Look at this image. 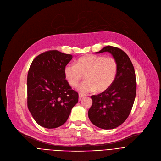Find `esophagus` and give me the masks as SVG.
Wrapping results in <instances>:
<instances>
[{
	"label": "esophagus",
	"instance_id": "1",
	"mask_svg": "<svg viewBox=\"0 0 161 161\" xmlns=\"http://www.w3.org/2000/svg\"><path fill=\"white\" fill-rule=\"evenodd\" d=\"M84 97H85V95H84L81 94V93H80V94H79V98H80V99H81V98H83Z\"/></svg>",
	"mask_w": 161,
	"mask_h": 161
}]
</instances>
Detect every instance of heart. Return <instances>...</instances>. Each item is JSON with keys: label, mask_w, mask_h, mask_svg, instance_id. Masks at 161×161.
Returning a JSON list of instances; mask_svg holds the SVG:
<instances>
[{"label": "heart", "mask_w": 161, "mask_h": 161, "mask_svg": "<svg viewBox=\"0 0 161 161\" xmlns=\"http://www.w3.org/2000/svg\"><path fill=\"white\" fill-rule=\"evenodd\" d=\"M117 68V63L113 57L89 54L79 58L75 64H67L64 74L72 87L77 86L85 75L86 80L78 87V91L85 94L96 89L98 92L108 89L116 78Z\"/></svg>", "instance_id": "1"}]
</instances>
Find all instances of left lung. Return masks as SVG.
Here are the masks:
<instances>
[{
	"label": "left lung",
	"instance_id": "obj_1",
	"mask_svg": "<svg viewBox=\"0 0 161 161\" xmlns=\"http://www.w3.org/2000/svg\"><path fill=\"white\" fill-rule=\"evenodd\" d=\"M110 53L117 63V73L112 85L97 95L91 96L88 111L91 123L103 129H113L129 117L136 93V75L129 56L121 49L108 46L96 53Z\"/></svg>",
	"mask_w": 161,
	"mask_h": 161
}]
</instances>
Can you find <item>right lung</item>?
Wrapping results in <instances>:
<instances>
[{"label": "right lung", "instance_id": "add662e5", "mask_svg": "<svg viewBox=\"0 0 161 161\" xmlns=\"http://www.w3.org/2000/svg\"><path fill=\"white\" fill-rule=\"evenodd\" d=\"M72 55L50 50L32 61L27 75V106L34 119L46 129L63 125L78 102V93L65 80L64 66Z\"/></svg>", "mask_w": 161, "mask_h": 161}]
</instances>
